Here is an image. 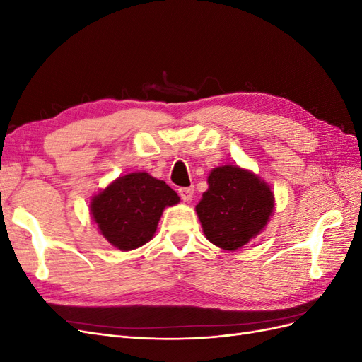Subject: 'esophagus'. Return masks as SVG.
Segmentation results:
<instances>
[{
	"label": "esophagus",
	"instance_id": "34e87169",
	"mask_svg": "<svg viewBox=\"0 0 362 362\" xmlns=\"http://www.w3.org/2000/svg\"><path fill=\"white\" fill-rule=\"evenodd\" d=\"M178 193L181 196V199L187 202V201H192L194 189L193 187H181V189H178Z\"/></svg>",
	"mask_w": 362,
	"mask_h": 362
}]
</instances>
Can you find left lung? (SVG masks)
<instances>
[{
    "instance_id": "8db88e82",
    "label": "left lung",
    "mask_w": 362,
    "mask_h": 362,
    "mask_svg": "<svg viewBox=\"0 0 362 362\" xmlns=\"http://www.w3.org/2000/svg\"><path fill=\"white\" fill-rule=\"evenodd\" d=\"M273 205V193L264 181L228 164L210 173L208 190L196 205V213L213 245L237 250L266 226Z\"/></svg>"
}]
</instances>
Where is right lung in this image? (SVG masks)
Returning <instances> with one entry per match:
<instances>
[{
	"instance_id": "add662e5",
	"label": "right lung",
	"mask_w": 362,
	"mask_h": 362,
	"mask_svg": "<svg viewBox=\"0 0 362 362\" xmlns=\"http://www.w3.org/2000/svg\"><path fill=\"white\" fill-rule=\"evenodd\" d=\"M180 202L169 185L145 172L125 175L96 194L90 211L101 234L120 250L148 243L164 206Z\"/></svg>"
}]
</instances>
